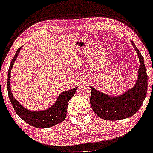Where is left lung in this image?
Segmentation results:
<instances>
[{
  "mask_svg": "<svg viewBox=\"0 0 153 153\" xmlns=\"http://www.w3.org/2000/svg\"><path fill=\"white\" fill-rule=\"evenodd\" d=\"M140 60L138 80L132 88L118 97H110L92 86L91 105L97 116L107 120H119L132 116L141 108L147 93L148 75L143 57L131 42Z\"/></svg>",
  "mask_w": 153,
  "mask_h": 153,
  "instance_id": "1",
  "label": "left lung"
}]
</instances>
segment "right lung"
Returning <instances> with one entry per match:
<instances>
[{
	"label": "right lung",
	"instance_id": "obj_1",
	"mask_svg": "<svg viewBox=\"0 0 153 153\" xmlns=\"http://www.w3.org/2000/svg\"><path fill=\"white\" fill-rule=\"evenodd\" d=\"M22 47H21L17 49L15 55L10 62V68L8 70L7 92L10 100L18 116L28 124L40 129L53 127L54 125L62 122L65 119L68 102L76 93L78 87L62 93L58 96L56 103L51 108H48L47 110L32 111L27 110L26 108L23 107L19 103L17 100L14 99L12 94L11 89H10V71H11L16 58H17L18 54L19 53Z\"/></svg>",
	"mask_w": 153,
	"mask_h": 153
}]
</instances>
